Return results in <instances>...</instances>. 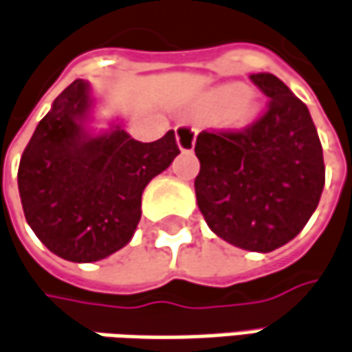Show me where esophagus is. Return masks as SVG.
<instances>
[{"instance_id":"34e87169","label":"esophagus","mask_w":352,"mask_h":352,"mask_svg":"<svg viewBox=\"0 0 352 352\" xmlns=\"http://www.w3.org/2000/svg\"><path fill=\"white\" fill-rule=\"evenodd\" d=\"M175 138L181 151H192L195 140H197V128L191 124H179L175 128Z\"/></svg>"}]
</instances>
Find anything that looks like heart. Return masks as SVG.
<instances>
[{"instance_id": "1", "label": "heart", "mask_w": 352, "mask_h": 352, "mask_svg": "<svg viewBox=\"0 0 352 352\" xmlns=\"http://www.w3.org/2000/svg\"><path fill=\"white\" fill-rule=\"evenodd\" d=\"M203 108L208 116H217L224 124L236 128L252 124L260 114V102L250 90H244L236 82L217 86L206 92Z\"/></svg>"}]
</instances>
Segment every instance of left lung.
I'll return each mask as SVG.
<instances>
[{
    "instance_id": "1",
    "label": "left lung",
    "mask_w": 352,
    "mask_h": 352,
    "mask_svg": "<svg viewBox=\"0 0 352 352\" xmlns=\"http://www.w3.org/2000/svg\"><path fill=\"white\" fill-rule=\"evenodd\" d=\"M267 98L252 126L201 131L197 203L208 228L252 252H272L301 232L325 185L323 149L307 106L270 72L250 76Z\"/></svg>"
}]
</instances>
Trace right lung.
<instances>
[{"label": "right lung", "instance_id": "add662e5", "mask_svg": "<svg viewBox=\"0 0 352 352\" xmlns=\"http://www.w3.org/2000/svg\"><path fill=\"white\" fill-rule=\"evenodd\" d=\"M90 86L74 80L53 102L19 161V197L37 238L69 262L124 248L142 219V192L179 153L175 131L142 144L122 126L90 135Z\"/></svg>", "mask_w": 352, "mask_h": 352}]
</instances>
